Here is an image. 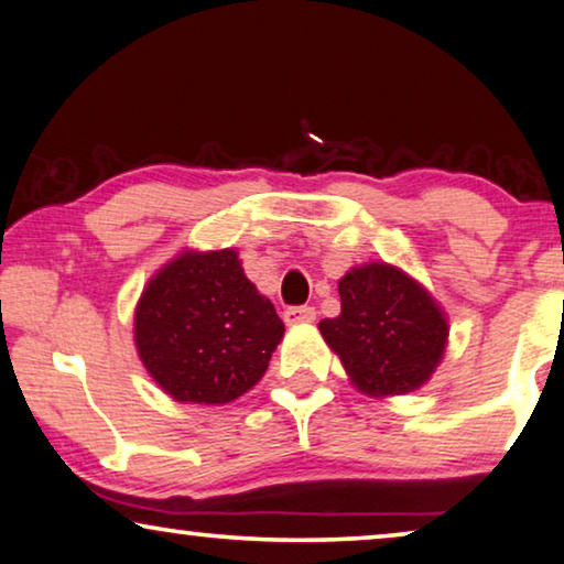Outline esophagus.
Here are the masks:
<instances>
[{
  "instance_id": "34e87169",
  "label": "esophagus",
  "mask_w": 564,
  "mask_h": 564,
  "mask_svg": "<svg viewBox=\"0 0 564 564\" xmlns=\"http://www.w3.org/2000/svg\"><path fill=\"white\" fill-rule=\"evenodd\" d=\"M284 323L288 325H305L315 321V307L310 305H300V307H288L284 310Z\"/></svg>"
}]
</instances>
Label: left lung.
I'll use <instances>...</instances> for the list:
<instances>
[{
    "instance_id": "1",
    "label": "left lung",
    "mask_w": 564,
    "mask_h": 564,
    "mask_svg": "<svg viewBox=\"0 0 564 564\" xmlns=\"http://www.w3.org/2000/svg\"><path fill=\"white\" fill-rule=\"evenodd\" d=\"M340 315L317 323L361 394L417 391L443 361L451 325L422 282L387 262L350 267L338 280Z\"/></svg>"
}]
</instances>
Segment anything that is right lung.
Segmentation results:
<instances>
[{
    "mask_svg": "<svg viewBox=\"0 0 564 564\" xmlns=\"http://www.w3.org/2000/svg\"><path fill=\"white\" fill-rule=\"evenodd\" d=\"M284 323L243 274L236 249H183L144 284L134 346L181 404H228L264 377Z\"/></svg>",
    "mask_w": 564,
    "mask_h": 564,
    "instance_id": "right-lung-1",
    "label": "right lung"
}]
</instances>
